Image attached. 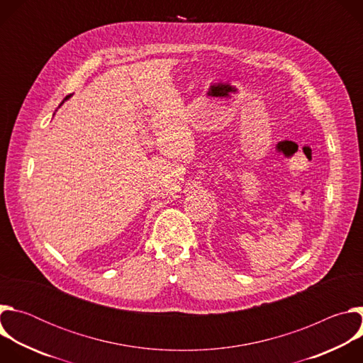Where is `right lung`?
I'll list each match as a JSON object with an SVG mask.
<instances>
[{"label":"right lung","instance_id":"add662e5","mask_svg":"<svg viewBox=\"0 0 363 363\" xmlns=\"http://www.w3.org/2000/svg\"><path fill=\"white\" fill-rule=\"evenodd\" d=\"M69 97H70V96H67V97H66V99H65V100H67V99H69ZM65 100H63V101H62V105H63V103H65ZM62 105H60V106H62Z\"/></svg>","mask_w":363,"mask_h":363}]
</instances>
